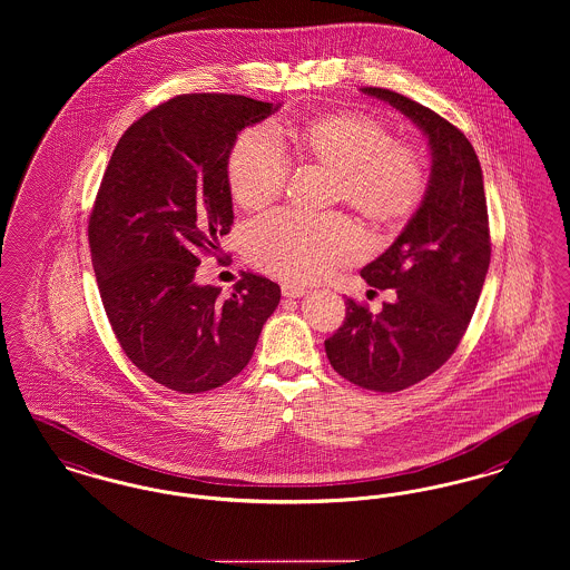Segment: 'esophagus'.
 <instances>
[{
    "label": "esophagus",
    "mask_w": 570,
    "mask_h": 570,
    "mask_svg": "<svg viewBox=\"0 0 570 570\" xmlns=\"http://www.w3.org/2000/svg\"><path fill=\"white\" fill-rule=\"evenodd\" d=\"M281 292H283V296H285V298H302V296L306 294V289H304V287H299V285H292V283H283V285H281Z\"/></svg>",
    "instance_id": "obj_1"
}]
</instances>
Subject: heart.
Here are the masks:
<instances>
[{
    "label": "heart",
    "mask_w": 570,
    "mask_h": 570,
    "mask_svg": "<svg viewBox=\"0 0 570 570\" xmlns=\"http://www.w3.org/2000/svg\"><path fill=\"white\" fill-rule=\"evenodd\" d=\"M304 160L334 171V197L343 199L375 227H399L426 190L419 151L396 144L375 118L356 111H332L292 130ZM289 163L266 128L242 132L227 160V181L234 202L244 210L266 208L281 197ZM242 248L257 271L276 278L308 283L354 264L364 240L358 227L341 216H298L274 212L244 229Z\"/></svg>",
    "instance_id": "heart-1"
}]
</instances>
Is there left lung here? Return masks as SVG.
<instances>
[{"instance_id": "1", "label": "left lung", "mask_w": 570, "mask_h": 570, "mask_svg": "<svg viewBox=\"0 0 570 570\" xmlns=\"http://www.w3.org/2000/svg\"><path fill=\"white\" fill-rule=\"evenodd\" d=\"M362 91L419 126L431 176L401 236L360 272L371 287L394 289L396 299L380 315L347 299L326 356L360 389L399 392L435 373L463 338L489 271V216L479 156L456 126L396 91Z\"/></svg>"}]
</instances>
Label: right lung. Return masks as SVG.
Segmentation results:
<instances>
[{"mask_svg": "<svg viewBox=\"0 0 570 570\" xmlns=\"http://www.w3.org/2000/svg\"><path fill=\"white\" fill-rule=\"evenodd\" d=\"M281 105L236 94H181L121 135L90 216L91 266L124 354L181 394L236 377L281 299L242 272L229 298L195 281L199 255L234 223L227 160L246 126Z\"/></svg>", "mask_w": 570, "mask_h": 570, "instance_id": "obj_1", "label": "right lung"}]
</instances>
